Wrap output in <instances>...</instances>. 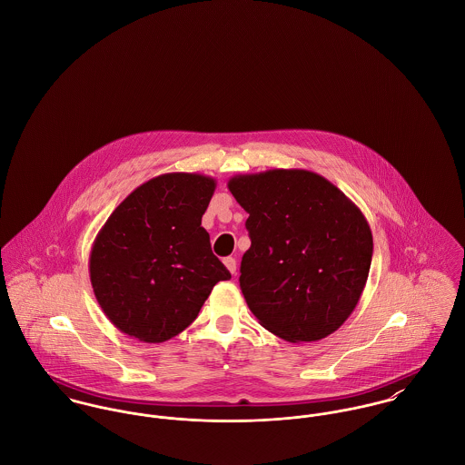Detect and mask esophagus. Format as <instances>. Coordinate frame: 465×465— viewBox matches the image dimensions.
Returning <instances> with one entry per match:
<instances>
[{"instance_id": "34e87169", "label": "esophagus", "mask_w": 465, "mask_h": 465, "mask_svg": "<svg viewBox=\"0 0 465 465\" xmlns=\"http://www.w3.org/2000/svg\"><path fill=\"white\" fill-rule=\"evenodd\" d=\"M223 265L229 268V272H231L232 275L236 273V260H234V258H225V260H223Z\"/></svg>"}]
</instances>
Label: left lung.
<instances>
[{"label":"left lung","instance_id":"obj_1","mask_svg":"<svg viewBox=\"0 0 465 465\" xmlns=\"http://www.w3.org/2000/svg\"><path fill=\"white\" fill-rule=\"evenodd\" d=\"M227 186L249 213L240 288L254 317L293 343L336 331L354 312L372 262L360 207L308 170L234 175Z\"/></svg>","mask_w":465,"mask_h":465}]
</instances>
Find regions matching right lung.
<instances>
[{
    "label": "right lung",
    "instance_id": "1",
    "mask_svg": "<svg viewBox=\"0 0 465 465\" xmlns=\"http://www.w3.org/2000/svg\"><path fill=\"white\" fill-rule=\"evenodd\" d=\"M216 181L164 173L137 186L94 238L89 277L107 319L125 334L161 343L184 331L229 270L213 254L202 214Z\"/></svg>",
    "mask_w": 465,
    "mask_h": 465
}]
</instances>
